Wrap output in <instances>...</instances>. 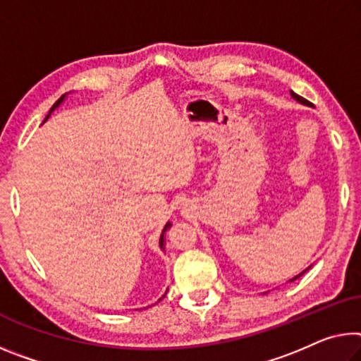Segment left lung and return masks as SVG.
Listing matches in <instances>:
<instances>
[{"instance_id":"obj_1","label":"left lung","mask_w":361,"mask_h":361,"mask_svg":"<svg viewBox=\"0 0 361 361\" xmlns=\"http://www.w3.org/2000/svg\"><path fill=\"white\" fill-rule=\"evenodd\" d=\"M290 94H293V98H294V99H295L297 102H300V104L310 106V101H307L305 98H302V96H299V94H295V93H294V91H290ZM305 271H307V270H305ZM305 271H302L300 274H297V276H295V278H293V279H289V283H290V281H295V279H297V278H300V276H302V274H304Z\"/></svg>"}]
</instances>
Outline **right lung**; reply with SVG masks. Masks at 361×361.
I'll return each mask as SVG.
<instances>
[{
	"label": "right lung",
	"instance_id": "right-lung-1",
	"mask_svg": "<svg viewBox=\"0 0 361 361\" xmlns=\"http://www.w3.org/2000/svg\"><path fill=\"white\" fill-rule=\"evenodd\" d=\"M64 98H66V94H62V96H61V98H59V99H57V101L54 102V104H53V107H51V111H49V114H51V112H53L56 107H59V104H61V102H62V101H64ZM49 114H48V116H47V118L49 117ZM47 118H44V120H47ZM170 226H171V223H167V225H165V226H164V230H162V234H160V239H159L160 249H164V241H165V239H164V233H165V231H167Z\"/></svg>",
	"mask_w": 361,
	"mask_h": 361
}]
</instances>
